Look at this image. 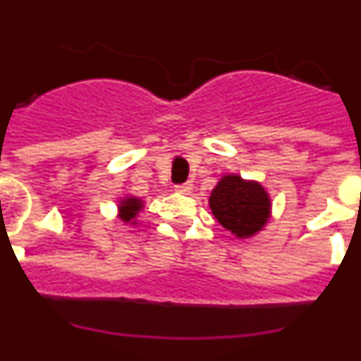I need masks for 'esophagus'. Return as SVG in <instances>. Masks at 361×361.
<instances>
[{"label": "esophagus", "instance_id": "obj_1", "mask_svg": "<svg viewBox=\"0 0 361 361\" xmlns=\"http://www.w3.org/2000/svg\"><path fill=\"white\" fill-rule=\"evenodd\" d=\"M175 191H178V193H190V191H191V184L190 183L177 184V186H175Z\"/></svg>", "mask_w": 361, "mask_h": 361}]
</instances>
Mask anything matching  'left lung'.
Instances as JSON below:
<instances>
[{"label":"left lung","instance_id":"obj_1","mask_svg":"<svg viewBox=\"0 0 361 361\" xmlns=\"http://www.w3.org/2000/svg\"><path fill=\"white\" fill-rule=\"evenodd\" d=\"M209 208L215 219L233 235L247 238L266 226L271 202L266 190L258 183L244 180L238 175H226L212 191Z\"/></svg>","mask_w":361,"mask_h":361}]
</instances>
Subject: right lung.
I'll return each mask as SVG.
<instances>
[{
	"instance_id": "right-lung-1",
	"label": "right lung",
	"mask_w": 361,
	"mask_h": 361,
	"mask_svg": "<svg viewBox=\"0 0 361 361\" xmlns=\"http://www.w3.org/2000/svg\"><path fill=\"white\" fill-rule=\"evenodd\" d=\"M142 209V200L137 199V197H126V199L121 200L119 206V216L123 222H132L135 224V215Z\"/></svg>"
}]
</instances>
